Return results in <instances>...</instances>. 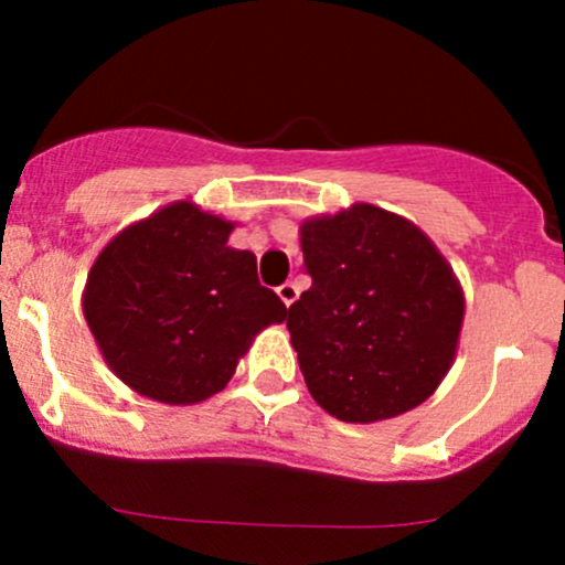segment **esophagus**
<instances>
[{
    "label": "esophagus",
    "mask_w": 565,
    "mask_h": 565,
    "mask_svg": "<svg viewBox=\"0 0 565 565\" xmlns=\"http://www.w3.org/2000/svg\"><path fill=\"white\" fill-rule=\"evenodd\" d=\"M276 292H278V298H281V300H284V306H287V309H289V306H292V303H295V300H298V287H295V284H292V281L281 284V287H278V289H276Z\"/></svg>",
    "instance_id": "1"
}]
</instances>
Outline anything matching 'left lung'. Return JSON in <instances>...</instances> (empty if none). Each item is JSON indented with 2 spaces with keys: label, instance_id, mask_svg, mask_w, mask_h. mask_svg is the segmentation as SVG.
<instances>
[{
  "label": "left lung",
  "instance_id": "8db88e82",
  "mask_svg": "<svg viewBox=\"0 0 565 565\" xmlns=\"http://www.w3.org/2000/svg\"><path fill=\"white\" fill-rule=\"evenodd\" d=\"M311 287L289 306L300 372L350 424L393 418L446 377L465 317L451 267L409 221L374 204L300 226Z\"/></svg>",
  "mask_w": 565,
  "mask_h": 565
}]
</instances>
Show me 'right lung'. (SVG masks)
<instances>
[{"label":"right lung","instance_id":"right-lung-1","mask_svg":"<svg viewBox=\"0 0 565 565\" xmlns=\"http://www.w3.org/2000/svg\"><path fill=\"white\" fill-rule=\"evenodd\" d=\"M232 224L191 202L119 232L87 278L84 317L125 385L163 404H196L230 383L250 339L287 306L256 276Z\"/></svg>","mask_w":565,"mask_h":565}]
</instances>
